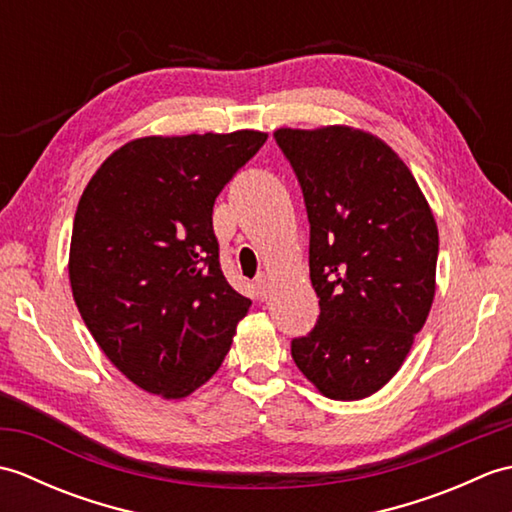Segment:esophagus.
Here are the masks:
<instances>
[{"instance_id": "1", "label": "esophagus", "mask_w": 512, "mask_h": 512, "mask_svg": "<svg viewBox=\"0 0 512 512\" xmlns=\"http://www.w3.org/2000/svg\"><path fill=\"white\" fill-rule=\"evenodd\" d=\"M255 292H257V297L262 299V301L268 299V292H270V279H268V275L259 273L255 277Z\"/></svg>"}]
</instances>
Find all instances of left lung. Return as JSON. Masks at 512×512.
I'll return each mask as SVG.
<instances>
[{"label": "left lung", "mask_w": 512, "mask_h": 512, "mask_svg": "<svg viewBox=\"0 0 512 512\" xmlns=\"http://www.w3.org/2000/svg\"><path fill=\"white\" fill-rule=\"evenodd\" d=\"M306 202L317 325L290 352L334 400L372 396L405 361L436 292L438 226L391 147L361 129H277Z\"/></svg>", "instance_id": "left-lung-1"}]
</instances>
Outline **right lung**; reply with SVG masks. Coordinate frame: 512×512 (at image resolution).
I'll return each mask as SVG.
<instances>
[{
	"instance_id": "1",
	"label": "right lung",
	"mask_w": 512,
	"mask_h": 512,
	"mask_svg": "<svg viewBox=\"0 0 512 512\" xmlns=\"http://www.w3.org/2000/svg\"><path fill=\"white\" fill-rule=\"evenodd\" d=\"M268 134L149 136L116 149L76 206L70 284L118 372L184 398L220 369L250 299L228 286L213 204Z\"/></svg>"
}]
</instances>
